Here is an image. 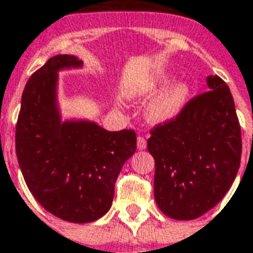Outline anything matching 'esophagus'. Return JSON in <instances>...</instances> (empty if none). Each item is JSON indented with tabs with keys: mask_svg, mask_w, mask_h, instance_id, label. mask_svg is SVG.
Instances as JSON below:
<instances>
[{
	"mask_svg": "<svg viewBox=\"0 0 253 253\" xmlns=\"http://www.w3.org/2000/svg\"><path fill=\"white\" fill-rule=\"evenodd\" d=\"M145 147H147V141H145L144 137H137V148L140 149V151H143V149H145Z\"/></svg>",
	"mask_w": 253,
	"mask_h": 253,
	"instance_id": "34e87169",
	"label": "esophagus"
}]
</instances>
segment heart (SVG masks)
Returning a JSON list of instances; mask_svg holds the SVG:
<instances>
[{
  "instance_id": "heart-1",
  "label": "heart",
  "mask_w": 253,
  "mask_h": 253,
  "mask_svg": "<svg viewBox=\"0 0 253 253\" xmlns=\"http://www.w3.org/2000/svg\"><path fill=\"white\" fill-rule=\"evenodd\" d=\"M171 82L169 77L156 81L147 86L145 95H155ZM190 97V84L185 81L175 82L169 86L165 92H162L148 105L145 110V119L151 125H165L174 121L185 109Z\"/></svg>"
}]
</instances>
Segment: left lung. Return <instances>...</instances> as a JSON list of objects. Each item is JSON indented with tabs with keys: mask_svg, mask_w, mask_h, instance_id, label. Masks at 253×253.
Wrapping results in <instances>:
<instances>
[{
	"mask_svg": "<svg viewBox=\"0 0 253 253\" xmlns=\"http://www.w3.org/2000/svg\"><path fill=\"white\" fill-rule=\"evenodd\" d=\"M209 91L193 98L169 124L151 132L155 201L169 218H198L218 204L235 180L241 129L228 84L206 78Z\"/></svg>",
	"mask_w": 253,
	"mask_h": 253,
	"instance_id": "8db88e82",
	"label": "left lung"
}]
</instances>
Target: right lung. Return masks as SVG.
<instances>
[{"label": "right lung", "instance_id": "1", "mask_svg": "<svg viewBox=\"0 0 253 253\" xmlns=\"http://www.w3.org/2000/svg\"><path fill=\"white\" fill-rule=\"evenodd\" d=\"M84 67L74 55H56L24 88L16 126V154L29 191L44 209L86 224L108 213L114 183L136 151L132 129L106 130L95 121L62 117L59 71Z\"/></svg>", "mask_w": 253, "mask_h": 253}]
</instances>
